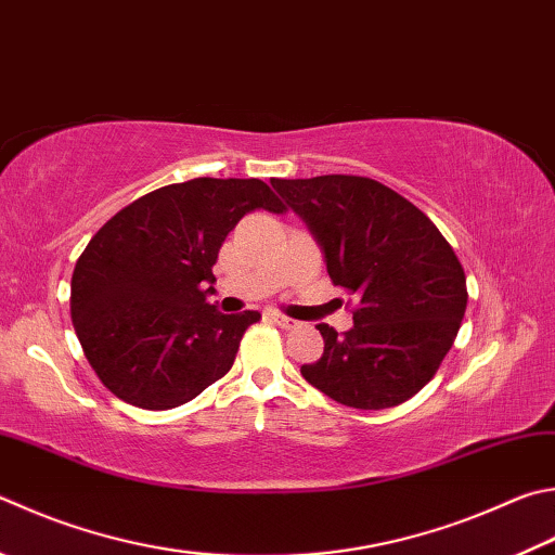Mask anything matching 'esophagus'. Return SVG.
<instances>
[{"label":"esophagus","mask_w":555,"mask_h":555,"mask_svg":"<svg viewBox=\"0 0 555 555\" xmlns=\"http://www.w3.org/2000/svg\"><path fill=\"white\" fill-rule=\"evenodd\" d=\"M271 320H274L276 325H279V327H284V330H296V327H300V322H298V320L288 318V315H281V312H271Z\"/></svg>","instance_id":"obj_1"}]
</instances>
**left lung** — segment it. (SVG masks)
<instances>
[{"instance_id":"8db88e82","label":"left lung","mask_w":555,"mask_h":555,"mask_svg":"<svg viewBox=\"0 0 555 555\" xmlns=\"http://www.w3.org/2000/svg\"><path fill=\"white\" fill-rule=\"evenodd\" d=\"M315 235L332 284L354 296V327L318 325L325 351L300 374L347 408L383 410L435 378L468 304L466 274L439 228L376 179H271Z\"/></svg>"}]
</instances>
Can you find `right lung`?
Listing matches in <instances>:
<instances>
[{"instance_id": "add662e5", "label": "right lung", "mask_w": 555, "mask_h": 555, "mask_svg": "<svg viewBox=\"0 0 555 555\" xmlns=\"http://www.w3.org/2000/svg\"><path fill=\"white\" fill-rule=\"evenodd\" d=\"M286 206L261 179L198 177L135 198L99 228L73 271L69 312L99 380L128 405L172 410L233 366L261 315L206 304L240 218Z\"/></svg>"}]
</instances>
